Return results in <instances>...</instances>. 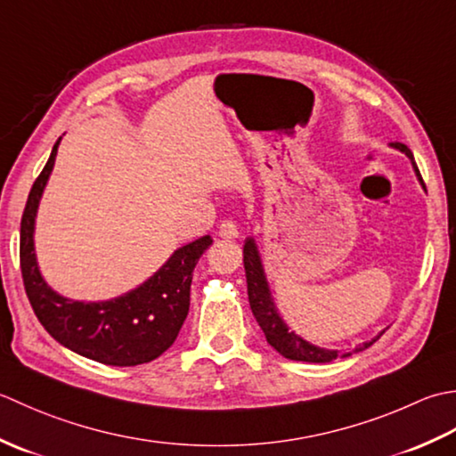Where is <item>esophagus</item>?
Masks as SVG:
<instances>
[{
    "instance_id": "34e87169",
    "label": "esophagus",
    "mask_w": 456,
    "mask_h": 456,
    "mask_svg": "<svg viewBox=\"0 0 456 456\" xmlns=\"http://www.w3.org/2000/svg\"><path fill=\"white\" fill-rule=\"evenodd\" d=\"M218 234H220L222 238H228V240H232V238H238V236H240L238 224H236V222H232V220H222Z\"/></svg>"
}]
</instances>
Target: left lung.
<instances>
[{
    "instance_id": "1",
    "label": "left lung",
    "mask_w": 456,
    "mask_h": 456,
    "mask_svg": "<svg viewBox=\"0 0 456 456\" xmlns=\"http://www.w3.org/2000/svg\"><path fill=\"white\" fill-rule=\"evenodd\" d=\"M392 147H394V150L402 151V153L410 157L417 179H419L421 184H425L423 179H421V175H419V169H417L413 153L410 151V147L403 145V143H392ZM244 269H246V281H248V299H249V306H252L254 317H256L259 327H262L269 345H272L277 352H280L283 358L322 364V362L337 360L338 356L340 358L350 356V352L340 354L338 350L321 348L317 345H313V342L305 340L303 337H299V334H295V330L287 327V322L281 319V314L275 306L272 289H269L265 269H264V264H262V256H259L257 244H256V240L252 236L246 238V244H244ZM379 337H382V332H379L376 338L362 342V345H358L354 348V352H362V350L370 348Z\"/></svg>"
}]
</instances>
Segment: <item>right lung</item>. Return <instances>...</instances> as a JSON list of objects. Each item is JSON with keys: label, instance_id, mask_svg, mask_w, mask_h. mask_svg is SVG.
<instances>
[{"label": "right lung", "instance_id": "obj_1", "mask_svg": "<svg viewBox=\"0 0 456 456\" xmlns=\"http://www.w3.org/2000/svg\"><path fill=\"white\" fill-rule=\"evenodd\" d=\"M37 176L21 218V273L37 319L51 337L77 354L108 366H137L169 348L191 305L192 269L212 244L202 236L176 248L171 257L135 289L106 301H74L45 281L35 254V222L61 145Z\"/></svg>", "mask_w": 456, "mask_h": 456}]
</instances>
